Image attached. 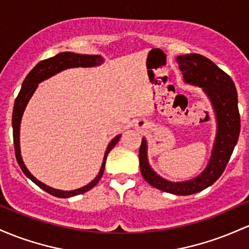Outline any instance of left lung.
<instances>
[{"label":"left lung","mask_w":249,"mask_h":249,"mask_svg":"<svg viewBox=\"0 0 249 249\" xmlns=\"http://www.w3.org/2000/svg\"><path fill=\"white\" fill-rule=\"evenodd\" d=\"M176 61L183 73L184 83L202 87L212 102L217 124L212 157L207 168L197 177L184 182H171L152 170L147 160L146 139L143 138L139 147V165L144 179L152 187L174 195L184 196L208 188L225 171L239 139L240 113L234 81L212 60L191 53L177 56Z\"/></svg>","instance_id":"left-lung-1"}]
</instances>
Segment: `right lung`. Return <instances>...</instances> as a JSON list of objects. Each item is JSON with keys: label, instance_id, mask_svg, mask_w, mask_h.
<instances>
[{"label": "right lung", "instance_id": "obj_1", "mask_svg": "<svg viewBox=\"0 0 249 249\" xmlns=\"http://www.w3.org/2000/svg\"><path fill=\"white\" fill-rule=\"evenodd\" d=\"M104 62V59L100 55H87V54H76L72 53V52H62V53L56 54L53 58H49L46 60H42L39 64L36 65L33 70L29 72V74L26 76V79L23 80L22 87H21V91L18 93V97L15 99V104H14V110H13V138H14V147H15V156L16 160H18V165H20L21 170L23 171V174L28 177L29 179H32L37 187H40L41 189L47 191L51 195L55 196V197H72V196L80 195V194L86 193V191L91 190L92 188L99 182V179L102 178L104 174V169H105V163H106V157H107L108 152L113 149L114 145L118 143L120 135L114 137L108 144L107 149L105 151V156H104L103 164L100 168L99 174L97 175V177L92 182H89V184L85 185V187L79 188L75 190H59L54 189V188L48 187V185L43 184L42 182L37 181L33 175L29 173L28 169L24 165L22 160V156H21V150H20V125H21V119H22V114L24 108H26L27 104H28L29 99L33 95V93L36 89L37 85L41 81L46 80V79L51 78L52 75L56 74V73L61 72V71L67 70V68H73V67H94L99 66Z\"/></svg>", "mask_w": 249, "mask_h": 249}]
</instances>
